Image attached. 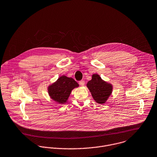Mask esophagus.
<instances>
[{
    "mask_svg": "<svg viewBox=\"0 0 157 157\" xmlns=\"http://www.w3.org/2000/svg\"><path fill=\"white\" fill-rule=\"evenodd\" d=\"M85 82L84 80H81L79 82V84L81 86H84L85 85Z\"/></svg>",
    "mask_w": 157,
    "mask_h": 157,
    "instance_id": "obj_1",
    "label": "esophagus"
}]
</instances>
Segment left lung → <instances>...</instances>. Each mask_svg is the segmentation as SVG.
Instances as JSON below:
<instances>
[{
    "mask_svg": "<svg viewBox=\"0 0 157 157\" xmlns=\"http://www.w3.org/2000/svg\"><path fill=\"white\" fill-rule=\"evenodd\" d=\"M93 98L99 104H104L111 93L112 86L102 80L98 74H93L87 83Z\"/></svg>",
    "mask_w": 157,
    "mask_h": 157,
    "instance_id": "1",
    "label": "left lung"
}]
</instances>
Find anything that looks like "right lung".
Segmentation results:
<instances>
[{
    "mask_svg": "<svg viewBox=\"0 0 157 157\" xmlns=\"http://www.w3.org/2000/svg\"><path fill=\"white\" fill-rule=\"evenodd\" d=\"M78 86V84L72 78L63 75L50 86L48 90L53 100L58 103L64 104L67 101L71 91Z\"/></svg>",
    "mask_w": 157,
    "mask_h": 157,
    "instance_id": "add662e5",
    "label": "right lung"
}]
</instances>
